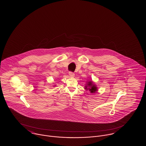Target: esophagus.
Segmentation results:
<instances>
[{"label": "esophagus", "mask_w": 146, "mask_h": 146, "mask_svg": "<svg viewBox=\"0 0 146 146\" xmlns=\"http://www.w3.org/2000/svg\"><path fill=\"white\" fill-rule=\"evenodd\" d=\"M69 75L71 77H73L75 76V74L74 72H70V71L69 72Z\"/></svg>", "instance_id": "obj_1"}]
</instances>
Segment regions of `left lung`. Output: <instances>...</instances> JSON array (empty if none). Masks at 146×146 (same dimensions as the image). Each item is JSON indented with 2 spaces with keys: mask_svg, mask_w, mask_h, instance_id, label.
<instances>
[{
  "mask_svg": "<svg viewBox=\"0 0 146 146\" xmlns=\"http://www.w3.org/2000/svg\"><path fill=\"white\" fill-rule=\"evenodd\" d=\"M85 89H86V90H89L91 93H94L98 91V88L93 83V82L92 81H90L88 82V83L86 84Z\"/></svg>",
  "mask_w": 146,
  "mask_h": 146,
  "instance_id": "1",
  "label": "left lung"
}]
</instances>
